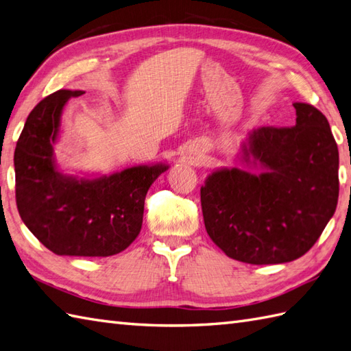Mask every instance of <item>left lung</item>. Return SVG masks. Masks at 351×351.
I'll use <instances>...</instances> for the list:
<instances>
[{
  "label": "left lung",
  "mask_w": 351,
  "mask_h": 351,
  "mask_svg": "<svg viewBox=\"0 0 351 351\" xmlns=\"http://www.w3.org/2000/svg\"><path fill=\"white\" fill-rule=\"evenodd\" d=\"M295 126L258 128L241 145L252 169H215L201 186L207 234L230 258L281 264L314 246L338 204L339 154L329 121L295 102Z\"/></svg>",
  "instance_id": "left-lung-1"
}]
</instances>
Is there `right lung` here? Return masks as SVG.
<instances>
[{"instance_id":"obj_1","label":"right lung","mask_w":351,"mask_h":351,"mask_svg":"<svg viewBox=\"0 0 351 351\" xmlns=\"http://www.w3.org/2000/svg\"><path fill=\"white\" fill-rule=\"evenodd\" d=\"M81 90H60L37 104L14 150L21 219L57 255L110 256L124 251L143 227L147 191L168 165H138L111 176L75 177L57 168L61 115Z\"/></svg>"}]
</instances>
